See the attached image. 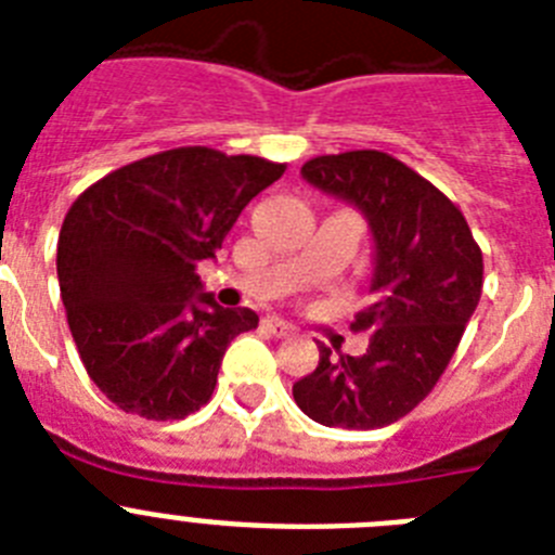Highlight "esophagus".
<instances>
[{
    "label": "esophagus",
    "instance_id": "34e87169",
    "mask_svg": "<svg viewBox=\"0 0 555 555\" xmlns=\"http://www.w3.org/2000/svg\"><path fill=\"white\" fill-rule=\"evenodd\" d=\"M263 325H267V331L272 333V336H278V338H286V336H292V333H294V327L288 325V322L278 320V317H267V320H263Z\"/></svg>",
    "mask_w": 555,
    "mask_h": 555
}]
</instances>
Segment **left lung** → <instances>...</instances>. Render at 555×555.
<instances>
[{"instance_id":"8db88e82","label":"left lung","mask_w":555,"mask_h":555,"mask_svg":"<svg viewBox=\"0 0 555 555\" xmlns=\"http://www.w3.org/2000/svg\"><path fill=\"white\" fill-rule=\"evenodd\" d=\"M313 189L364 214L372 233V302L352 327L370 331L364 356H333L294 384L313 423L370 430L423 403L448 370L483 288V255L467 219L442 191L377 150L311 158Z\"/></svg>"}]
</instances>
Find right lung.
<instances>
[{"label":"right lung","mask_w":555,"mask_h":555,"mask_svg":"<svg viewBox=\"0 0 555 555\" xmlns=\"http://www.w3.org/2000/svg\"><path fill=\"white\" fill-rule=\"evenodd\" d=\"M286 166L208 146L166 150L111 171L63 219L57 281L88 377L144 420H183L214 395L228 345L258 325L203 292L247 203Z\"/></svg>","instance_id":"1"}]
</instances>
